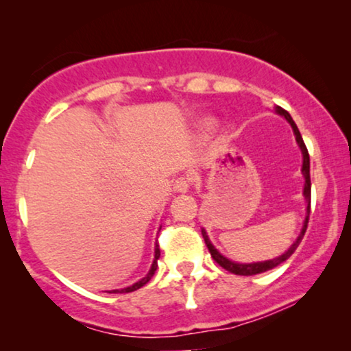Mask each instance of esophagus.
I'll return each mask as SVG.
<instances>
[{
  "label": "esophagus",
  "mask_w": 351,
  "mask_h": 351,
  "mask_svg": "<svg viewBox=\"0 0 351 351\" xmlns=\"http://www.w3.org/2000/svg\"><path fill=\"white\" fill-rule=\"evenodd\" d=\"M191 186V179L189 176H182L177 177V180L174 182V191L176 193H186Z\"/></svg>",
  "instance_id": "esophagus-1"
}]
</instances>
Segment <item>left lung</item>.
<instances>
[{
	"instance_id": "1",
	"label": "left lung",
	"mask_w": 351,
	"mask_h": 351,
	"mask_svg": "<svg viewBox=\"0 0 351 351\" xmlns=\"http://www.w3.org/2000/svg\"><path fill=\"white\" fill-rule=\"evenodd\" d=\"M275 112L278 114H281V117H285L287 119V123L291 124L292 126V131H294L295 134V141L297 143H299L300 150H302V155H304V165H302V174H304L305 177V186H304V196L306 199V203H308V206H306V217H305V222H304V227H302V232L299 237H297V239L294 241V244L287 249V251L282 254V256L276 257V258H271V261H265V262H256V263H237V262H232L230 258L223 257L222 254H220L217 249H215L213 246V243L209 241L208 234H206L204 230H201V233H203V238H204V243L206 246H208L210 256H213V258L215 262L219 263L220 267L225 268V270L230 271V273H234V275H243V276H251V275H257V273H263L267 270H271V268H275L280 265V263L286 262L287 258H289L292 254H294V251L297 247H299V244L302 241V238H304V234L306 232V225H308V217H310V203H311V180H310V155H308V150H306L305 143H304V138H302L300 136V131L299 128L295 126L294 119L291 118V114L286 112L285 108L281 107H276Z\"/></svg>"
}]
</instances>
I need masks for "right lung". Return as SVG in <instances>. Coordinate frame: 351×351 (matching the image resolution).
Segmentation results:
<instances>
[{
    "instance_id": "obj_1",
    "label": "right lung",
    "mask_w": 351,
    "mask_h": 351,
    "mask_svg": "<svg viewBox=\"0 0 351 351\" xmlns=\"http://www.w3.org/2000/svg\"><path fill=\"white\" fill-rule=\"evenodd\" d=\"M160 246H158L156 244V247H155V261H153V263H152V268H150V271L147 273V276L145 278H142L141 281H137L136 285H132V286H129V287H124V289H117V291H113V292H132V291H137V289H141L142 286H145L148 281L152 280V276L155 275V271H156V267H158V258H160Z\"/></svg>"
}]
</instances>
